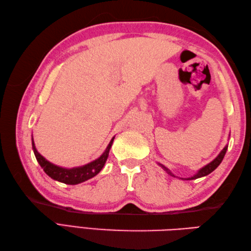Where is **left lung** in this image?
I'll use <instances>...</instances> for the list:
<instances>
[{
    "instance_id": "8db88e82",
    "label": "left lung",
    "mask_w": 251,
    "mask_h": 251,
    "mask_svg": "<svg viewBox=\"0 0 251 251\" xmlns=\"http://www.w3.org/2000/svg\"><path fill=\"white\" fill-rule=\"evenodd\" d=\"M226 150H227V146H226L225 148H223V150L219 153V155H218L214 161L212 162H210L209 164H207L206 166H204L202 168H201L199 172H197L193 177H190V178H188V179H185V180H194V179H197V178H201V177H205V176H207V175H209L210 173H212L214 172V170L219 166L220 165V163L222 162V159H223V157H225V155H226ZM159 166H162L165 170H166V172L170 175V176H173V177H176V176H174L173 175V173L170 172V170L168 169V168H166L165 166H163L162 164H159Z\"/></svg>"
}]
</instances>
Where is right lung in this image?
Here are the masks:
<instances>
[{
	"label": "right lung",
	"instance_id": "1",
	"mask_svg": "<svg viewBox=\"0 0 251 251\" xmlns=\"http://www.w3.org/2000/svg\"><path fill=\"white\" fill-rule=\"evenodd\" d=\"M113 140H114V137L112 138L109 146L106 147L105 151L102 153V155L100 157L95 159L94 162H90L86 165H84V166L74 167V168L59 167L57 166V165H54L47 161L46 158H44L39 152L36 151L33 138H32V149H33L36 161L39 162L41 167L43 168L46 175H49L51 179L57 180L59 181V182L66 183V184H78L90 178L95 177L96 175H98L100 173V170L104 166L106 159H108L109 152L112 147V143H113Z\"/></svg>",
	"mask_w": 251,
	"mask_h": 251
}]
</instances>
